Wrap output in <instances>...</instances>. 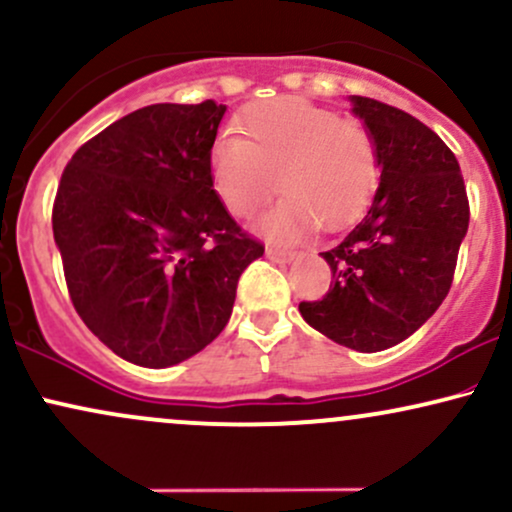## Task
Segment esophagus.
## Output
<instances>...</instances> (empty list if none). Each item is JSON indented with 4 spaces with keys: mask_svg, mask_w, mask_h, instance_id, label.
Instances as JSON below:
<instances>
[{
    "mask_svg": "<svg viewBox=\"0 0 512 512\" xmlns=\"http://www.w3.org/2000/svg\"><path fill=\"white\" fill-rule=\"evenodd\" d=\"M293 255H296L293 250L279 248V245H267V257H272V260H276V262H289V260H293Z\"/></svg>",
    "mask_w": 512,
    "mask_h": 512,
    "instance_id": "1",
    "label": "esophagus"
}]
</instances>
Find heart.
<instances>
[{
  "label": "heart",
  "instance_id": "b5f03b06",
  "mask_svg": "<svg viewBox=\"0 0 512 512\" xmlns=\"http://www.w3.org/2000/svg\"><path fill=\"white\" fill-rule=\"evenodd\" d=\"M240 134H221L209 151V175L231 214L252 219L274 192L284 199L264 231L296 238L320 223L337 228L368 204L380 180L373 132L305 98H272L238 117Z\"/></svg>",
  "mask_w": 512,
  "mask_h": 512
}]
</instances>
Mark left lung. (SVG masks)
<instances>
[{
    "mask_svg": "<svg viewBox=\"0 0 512 512\" xmlns=\"http://www.w3.org/2000/svg\"><path fill=\"white\" fill-rule=\"evenodd\" d=\"M378 144L380 187L366 214L320 252L332 284L301 301L303 320L349 349H390L445 301L469 226L460 163L448 144L404 110L351 96Z\"/></svg>",
    "mask_w": 512,
    "mask_h": 512,
    "instance_id": "obj_1",
    "label": "left lung"
}]
</instances>
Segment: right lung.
I'll return each mask as SVG.
<instances>
[{"instance_id": "add662e5", "label": "right lung", "mask_w": 512, "mask_h": 512, "mask_svg": "<svg viewBox=\"0 0 512 512\" xmlns=\"http://www.w3.org/2000/svg\"><path fill=\"white\" fill-rule=\"evenodd\" d=\"M226 105L156 103L76 149L52 233L69 298L117 356L168 368L231 317L240 274L264 255L221 204L209 151Z\"/></svg>"}]
</instances>
